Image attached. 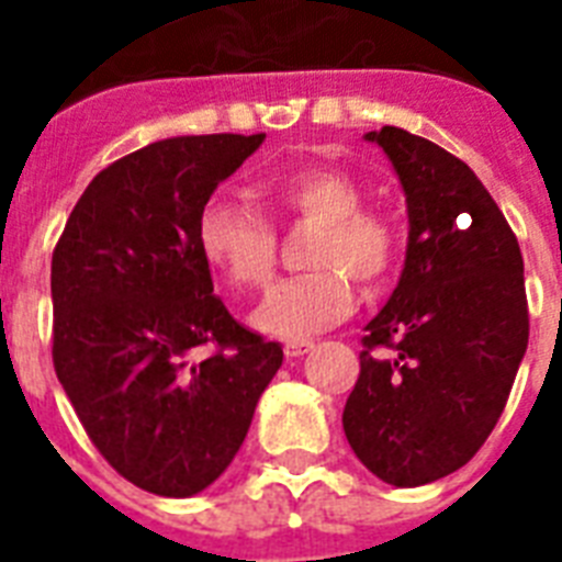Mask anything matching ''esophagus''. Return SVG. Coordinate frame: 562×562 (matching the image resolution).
Here are the masks:
<instances>
[{
    "label": "esophagus",
    "instance_id": "34e87169",
    "mask_svg": "<svg viewBox=\"0 0 562 562\" xmlns=\"http://www.w3.org/2000/svg\"><path fill=\"white\" fill-rule=\"evenodd\" d=\"M312 347H315L312 341H289L285 344V356H289V359H300V356H306Z\"/></svg>",
    "mask_w": 562,
    "mask_h": 562
}]
</instances>
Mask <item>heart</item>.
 <instances>
[{"mask_svg": "<svg viewBox=\"0 0 562 562\" xmlns=\"http://www.w3.org/2000/svg\"><path fill=\"white\" fill-rule=\"evenodd\" d=\"M265 201L282 218L315 224L306 265L273 285L256 308L254 324L277 338H303L350 315L356 294L351 280L375 289L396 268L402 233L391 215L364 206V187L333 166L285 171L262 187ZM198 250L229 289L254 291L268 285L277 268L273 227L247 203L215 194L198 215Z\"/></svg>", "mask_w": 562, "mask_h": 562, "instance_id": "1", "label": "heart"}]
</instances>
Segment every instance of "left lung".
<instances>
[{
  "instance_id": "1",
  "label": "left lung",
  "mask_w": 562,
  "mask_h": 562,
  "mask_svg": "<svg viewBox=\"0 0 562 562\" xmlns=\"http://www.w3.org/2000/svg\"><path fill=\"white\" fill-rule=\"evenodd\" d=\"M408 203L400 285L361 338L344 435L375 479L461 470L507 405L528 350L522 250L475 171L402 127L370 131Z\"/></svg>"
}]
</instances>
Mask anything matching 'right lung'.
<instances>
[{
    "label": "right lung",
    "mask_w": 562,
    "mask_h": 562,
    "mask_svg": "<svg viewBox=\"0 0 562 562\" xmlns=\"http://www.w3.org/2000/svg\"><path fill=\"white\" fill-rule=\"evenodd\" d=\"M265 134L160 139L101 169L52 254V361L104 461L187 498L227 470L282 347L212 294L198 215Z\"/></svg>",
    "instance_id": "add662e5"
}]
</instances>
